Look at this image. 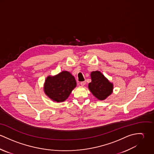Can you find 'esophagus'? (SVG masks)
<instances>
[{
	"label": "esophagus",
	"mask_w": 154,
	"mask_h": 154,
	"mask_svg": "<svg viewBox=\"0 0 154 154\" xmlns=\"http://www.w3.org/2000/svg\"><path fill=\"white\" fill-rule=\"evenodd\" d=\"M85 84H86L85 81H82V82H81L80 83V84H81V86H84V85H85Z\"/></svg>",
	"instance_id": "34e87169"
}]
</instances>
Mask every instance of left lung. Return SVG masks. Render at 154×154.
Here are the masks:
<instances>
[{
	"instance_id": "left-lung-1",
	"label": "left lung",
	"mask_w": 154,
	"mask_h": 154,
	"mask_svg": "<svg viewBox=\"0 0 154 154\" xmlns=\"http://www.w3.org/2000/svg\"><path fill=\"white\" fill-rule=\"evenodd\" d=\"M92 82L88 88L92 94L98 100H104L112 93L113 85L99 71L91 73Z\"/></svg>"
}]
</instances>
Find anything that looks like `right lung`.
Segmentation results:
<instances>
[{"instance_id": "obj_1", "label": "right lung", "mask_w": 154, "mask_h": 154, "mask_svg": "<svg viewBox=\"0 0 154 154\" xmlns=\"http://www.w3.org/2000/svg\"><path fill=\"white\" fill-rule=\"evenodd\" d=\"M76 86L73 76L67 71H63L54 76H48L44 84V92L52 100L63 102Z\"/></svg>"}]
</instances>
